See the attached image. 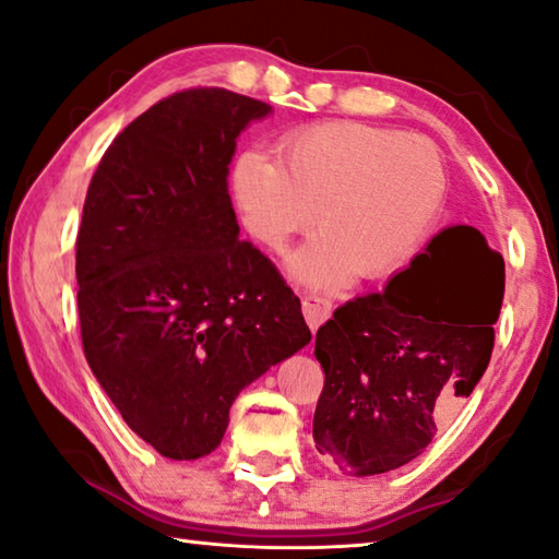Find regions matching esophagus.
<instances>
[{
    "label": "esophagus",
    "mask_w": 559,
    "mask_h": 559,
    "mask_svg": "<svg viewBox=\"0 0 559 559\" xmlns=\"http://www.w3.org/2000/svg\"><path fill=\"white\" fill-rule=\"evenodd\" d=\"M304 316H306V323L311 326V331H316L321 326V323H326L331 319V301L321 296H306L304 298Z\"/></svg>",
    "instance_id": "obj_1"
}]
</instances>
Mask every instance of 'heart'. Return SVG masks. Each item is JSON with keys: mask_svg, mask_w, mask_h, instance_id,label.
Segmentation results:
<instances>
[{"mask_svg": "<svg viewBox=\"0 0 559 559\" xmlns=\"http://www.w3.org/2000/svg\"><path fill=\"white\" fill-rule=\"evenodd\" d=\"M276 155L278 163L255 150L238 155L233 200L271 253L286 251L311 223L321 228L288 258V271L308 286H336L352 271L356 278L396 271L444 203V163L421 135L333 120L283 138Z\"/></svg>", "mask_w": 559, "mask_h": 559, "instance_id": "heart-1", "label": "heart"}]
</instances>
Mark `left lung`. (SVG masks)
Segmentation results:
<instances>
[{
    "label": "left lung",
    "mask_w": 559,
    "mask_h": 559,
    "mask_svg": "<svg viewBox=\"0 0 559 559\" xmlns=\"http://www.w3.org/2000/svg\"><path fill=\"white\" fill-rule=\"evenodd\" d=\"M502 296V255L449 226L384 290L336 308L316 333V449L354 477L416 460L487 371Z\"/></svg>",
    "instance_id": "obj_1"
}]
</instances>
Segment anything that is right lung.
I'll return each instance as SVG.
<instances>
[{
  "label": "right lung",
  "instance_id": "right-lung-1",
  "mask_svg": "<svg viewBox=\"0 0 559 559\" xmlns=\"http://www.w3.org/2000/svg\"><path fill=\"white\" fill-rule=\"evenodd\" d=\"M271 105L175 93L99 160L78 233L82 346L122 419L163 456L211 454L236 396L311 341L301 301L238 238L228 165Z\"/></svg>",
  "mask_w": 559,
  "mask_h": 559
}]
</instances>
